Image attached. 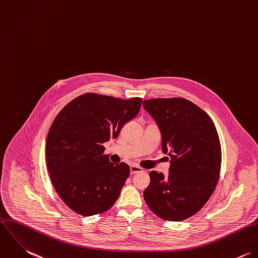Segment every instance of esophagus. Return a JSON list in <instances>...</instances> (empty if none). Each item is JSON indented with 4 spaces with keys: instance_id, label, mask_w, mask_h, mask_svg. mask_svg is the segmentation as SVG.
<instances>
[{
    "instance_id": "1",
    "label": "esophagus",
    "mask_w": 258,
    "mask_h": 258,
    "mask_svg": "<svg viewBox=\"0 0 258 258\" xmlns=\"http://www.w3.org/2000/svg\"><path fill=\"white\" fill-rule=\"evenodd\" d=\"M142 171H143V169H142L141 167H139V166H136V165H132V166H130V173H131L132 175Z\"/></svg>"
}]
</instances>
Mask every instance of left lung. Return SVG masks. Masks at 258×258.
Here are the masks:
<instances>
[{
  "mask_svg": "<svg viewBox=\"0 0 258 258\" xmlns=\"http://www.w3.org/2000/svg\"><path fill=\"white\" fill-rule=\"evenodd\" d=\"M143 108L156 122L162 152L170 157L167 176L149 173L145 202L160 218L182 221L198 212L216 187L221 165L216 128L202 109L183 98L145 100Z\"/></svg>",
  "mask_w": 258,
  "mask_h": 258,
  "instance_id": "1",
  "label": "left lung"
}]
</instances>
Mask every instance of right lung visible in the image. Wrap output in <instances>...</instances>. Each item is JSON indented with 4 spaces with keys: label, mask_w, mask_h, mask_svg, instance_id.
Returning <instances> with one entry per match:
<instances>
[{
    "label": "right lung",
    "mask_w": 258,
    "mask_h": 258,
    "mask_svg": "<svg viewBox=\"0 0 258 258\" xmlns=\"http://www.w3.org/2000/svg\"><path fill=\"white\" fill-rule=\"evenodd\" d=\"M141 104V98L87 93L56 116L46 141L47 167L55 190L73 211L83 216L103 213L119 198L130 167L110 162L103 143L118 137Z\"/></svg>",
    "instance_id": "obj_1"
}]
</instances>
